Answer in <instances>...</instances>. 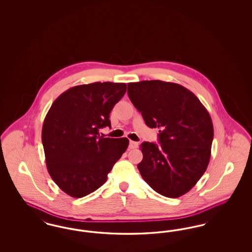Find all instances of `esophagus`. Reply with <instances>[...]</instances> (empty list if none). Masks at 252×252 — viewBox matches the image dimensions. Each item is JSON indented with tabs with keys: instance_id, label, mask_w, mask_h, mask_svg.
Listing matches in <instances>:
<instances>
[{
	"instance_id": "34e87169",
	"label": "esophagus",
	"mask_w": 252,
	"mask_h": 252,
	"mask_svg": "<svg viewBox=\"0 0 252 252\" xmlns=\"http://www.w3.org/2000/svg\"><path fill=\"white\" fill-rule=\"evenodd\" d=\"M138 146H139V144L137 142H133V141L129 142V148L130 149H136V148H138Z\"/></svg>"
}]
</instances>
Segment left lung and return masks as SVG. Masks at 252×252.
<instances>
[{
  "label": "left lung",
  "instance_id": "1",
  "mask_svg": "<svg viewBox=\"0 0 252 252\" xmlns=\"http://www.w3.org/2000/svg\"><path fill=\"white\" fill-rule=\"evenodd\" d=\"M127 94L147 126L158 130L159 145L141 144L138 169L157 192L176 198L203 176L211 158L214 126L191 91L177 83L144 80L128 83Z\"/></svg>",
  "mask_w": 252,
  "mask_h": 252
}]
</instances>
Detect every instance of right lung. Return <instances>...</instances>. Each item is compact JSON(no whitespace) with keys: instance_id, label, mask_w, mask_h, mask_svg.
Here are the masks:
<instances>
[{"instance_id":"1","label":"right lung","mask_w":252,"mask_h":252,"mask_svg":"<svg viewBox=\"0 0 252 252\" xmlns=\"http://www.w3.org/2000/svg\"><path fill=\"white\" fill-rule=\"evenodd\" d=\"M126 92V83L95 82L72 87L52 104L41 140L46 166L60 189L74 198L94 192L126 152L127 138H104L109 113Z\"/></svg>"}]
</instances>
